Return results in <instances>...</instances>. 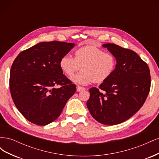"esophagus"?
<instances>
[{
    "label": "esophagus",
    "instance_id": "obj_1",
    "mask_svg": "<svg viewBox=\"0 0 159 159\" xmlns=\"http://www.w3.org/2000/svg\"><path fill=\"white\" fill-rule=\"evenodd\" d=\"M85 90V88L84 87H81V86H77V91H84Z\"/></svg>",
    "mask_w": 159,
    "mask_h": 159
}]
</instances>
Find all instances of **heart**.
I'll return each mask as SVG.
<instances>
[{
    "instance_id": "b5f03b06",
    "label": "heart",
    "mask_w": 159,
    "mask_h": 159,
    "mask_svg": "<svg viewBox=\"0 0 159 159\" xmlns=\"http://www.w3.org/2000/svg\"><path fill=\"white\" fill-rule=\"evenodd\" d=\"M116 64V58L111 53L105 52L91 46L75 50L74 58L69 54H66L60 60L61 71L70 78L81 67V71L71 78L72 81L80 85H87L93 81L103 82L113 74Z\"/></svg>"
}]
</instances>
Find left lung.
I'll return each instance as SVG.
<instances>
[{
	"mask_svg": "<svg viewBox=\"0 0 159 159\" xmlns=\"http://www.w3.org/2000/svg\"><path fill=\"white\" fill-rule=\"evenodd\" d=\"M103 47L115 57L116 67L99 89H89L87 107L96 121L114 125L131 117L143 106L150 91V70L133 50L109 43Z\"/></svg>",
	"mask_w": 159,
	"mask_h": 159,
	"instance_id": "8db88e82",
	"label": "left lung"
}]
</instances>
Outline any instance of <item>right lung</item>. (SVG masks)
<instances>
[{
	"mask_svg": "<svg viewBox=\"0 0 159 159\" xmlns=\"http://www.w3.org/2000/svg\"><path fill=\"white\" fill-rule=\"evenodd\" d=\"M75 44L42 42L20 52L10 72L12 98L28 121L44 126L58 117L76 86L63 74L61 57ZM57 85L61 87L56 89Z\"/></svg>",
	"mask_w": 159,
	"mask_h": 159,
	"instance_id": "right-lung-1",
	"label": "right lung"
}]
</instances>
